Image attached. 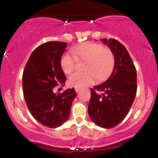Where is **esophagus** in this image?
Here are the masks:
<instances>
[{
    "mask_svg": "<svg viewBox=\"0 0 158 158\" xmlns=\"http://www.w3.org/2000/svg\"><path fill=\"white\" fill-rule=\"evenodd\" d=\"M75 90H76V92H77V93H78V92H79V91H80V90H81V88H75Z\"/></svg>",
    "mask_w": 158,
    "mask_h": 158,
    "instance_id": "esophagus-1",
    "label": "esophagus"
}]
</instances>
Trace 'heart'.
I'll return each instance as SVG.
<instances>
[{"label":"heart","mask_w":158,"mask_h":158,"mask_svg":"<svg viewBox=\"0 0 158 158\" xmlns=\"http://www.w3.org/2000/svg\"><path fill=\"white\" fill-rule=\"evenodd\" d=\"M73 56L69 53L62 55L60 65L64 73H71L75 70L77 61H85V72L74 73L68 79L70 86L82 88L93 84L97 79L102 81L110 75L113 70L115 58L110 49L94 42H85L71 50Z\"/></svg>","instance_id":"heart-1"}]
</instances>
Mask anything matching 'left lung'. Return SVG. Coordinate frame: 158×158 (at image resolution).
Masks as SVG:
<instances>
[{
  "instance_id": "8db88e82",
  "label": "left lung",
  "mask_w": 158,
  "mask_h": 158,
  "mask_svg": "<svg viewBox=\"0 0 158 158\" xmlns=\"http://www.w3.org/2000/svg\"><path fill=\"white\" fill-rule=\"evenodd\" d=\"M102 41L113 52L115 63L110 77L90 89L88 114L98 126L110 128L122 122L133 104L137 93V70L124 45L114 39Z\"/></svg>"
}]
</instances>
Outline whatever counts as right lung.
I'll return each instance as SVG.
<instances>
[{"label":"right lung","mask_w":158,"mask_h":158,"mask_svg":"<svg viewBox=\"0 0 158 158\" xmlns=\"http://www.w3.org/2000/svg\"><path fill=\"white\" fill-rule=\"evenodd\" d=\"M67 43L48 41L32 52L23 73V91L27 108L32 117L43 126L56 128L68 119L75 89L54 94L57 85L66 81L60 60Z\"/></svg>","instance_id":"obj_1"}]
</instances>
